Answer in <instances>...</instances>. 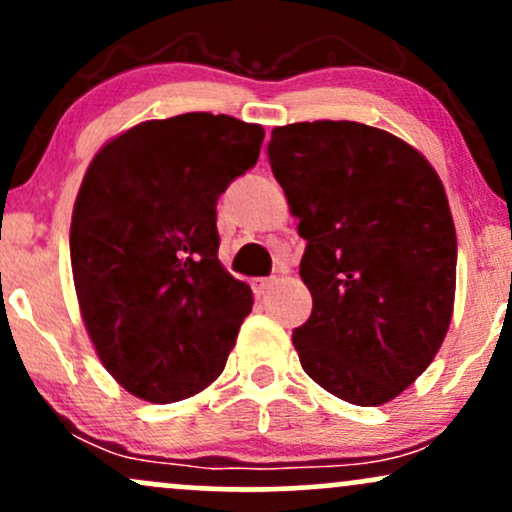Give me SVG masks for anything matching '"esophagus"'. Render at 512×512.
<instances>
[{"instance_id":"obj_1","label":"esophagus","mask_w":512,"mask_h":512,"mask_svg":"<svg viewBox=\"0 0 512 512\" xmlns=\"http://www.w3.org/2000/svg\"><path fill=\"white\" fill-rule=\"evenodd\" d=\"M274 284H276L274 276H262V279H255V281H252V286H255V293H257V296H264V293L272 291V289H274Z\"/></svg>"}]
</instances>
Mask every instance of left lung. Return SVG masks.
Returning a JSON list of instances; mask_svg holds the SVG:
<instances>
[{"mask_svg":"<svg viewBox=\"0 0 512 512\" xmlns=\"http://www.w3.org/2000/svg\"><path fill=\"white\" fill-rule=\"evenodd\" d=\"M267 156L308 243L301 366L344 402H390L450 327L457 238L443 182L414 146L361 122L274 127Z\"/></svg>","mask_w":512,"mask_h":512,"instance_id":"obj_1","label":"left lung"}]
</instances>
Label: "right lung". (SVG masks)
Returning <instances> with one entry per match:
<instances>
[{
    "label": "right lung",
    "instance_id": "add662e5",
    "mask_svg": "<svg viewBox=\"0 0 512 512\" xmlns=\"http://www.w3.org/2000/svg\"><path fill=\"white\" fill-rule=\"evenodd\" d=\"M262 139L231 115L185 113L127 129L86 170L69 231L76 298L134 397L180 402L226 366L252 291L219 262L216 202Z\"/></svg>",
    "mask_w": 512,
    "mask_h": 512
}]
</instances>
